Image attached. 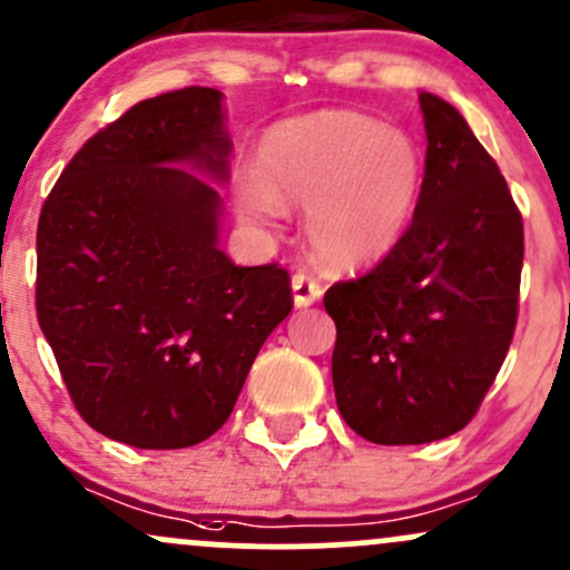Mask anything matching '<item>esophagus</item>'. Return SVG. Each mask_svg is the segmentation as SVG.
<instances>
[{"label": "esophagus", "instance_id": "1", "mask_svg": "<svg viewBox=\"0 0 570 570\" xmlns=\"http://www.w3.org/2000/svg\"><path fill=\"white\" fill-rule=\"evenodd\" d=\"M292 292H295L297 308H308L322 297V284L308 271H297L292 275Z\"/></svg>", "mask_w": 570, "mask_h": 570}]
</instances>
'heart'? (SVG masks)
<instances>
[{
  "instance_id": "1",
  "label": "heart",
  "mask_w": 570,
  "mask_h": 570,
  "mask_svg": "<svg viewBox=\"0 0 570 570\" xmlns=\"http://www.w3.org/2000/svg\"><path fill=\"white\" fill-rule=\"evenodd\" d=\"M259 173L235 180L237 210L275 222L281 199L308 208L311 246L333 267H365L397 246L422 191V151L400 129L352 110L292 118L265 135Z\"/></svg>"
}]
</instances>
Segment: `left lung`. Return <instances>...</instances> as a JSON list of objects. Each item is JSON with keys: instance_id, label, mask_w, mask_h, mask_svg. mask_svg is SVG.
<instances>
[{"instance_id": "left-lung-1", "label": "left lung", "mask_w": 570, "mask_h": 570, "mask_svg": "<svg viewBox=\"0 0 570 570\" xmlns=\"http://www.w3.org/2000/svg\"><path fill=\"white\" fill-rule=\"evenodd\" d=\"M428 132L414 222L371 273L324 295L341 416L384 446L454 435L511 346L524 233L495 159L458 108L419 94Z\"/></svg>"}]
</instances>
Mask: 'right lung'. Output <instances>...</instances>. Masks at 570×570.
Returning a JSON list of instances; mask_svg holds the SVG:
<instances>
[{
  "label": "right lung",
  "instance_id": "add662e5",
  "mask_svg": "<svg viewBox=\"0 0 570 570\" xmlns=\"http://www.w3.org/2000/svg\"><path fill=\"white\" fill-rule=\"evenodd\" d=\"M229 151L222 91H167L89 137L42 205L37 318L78 414L112 441L214 435L295 305L284 267L218 248L222 197L198 176L224 184Z\"/></svg>",
  "mask_w": 570,
  "mask_h": 570
}]
</instances>
